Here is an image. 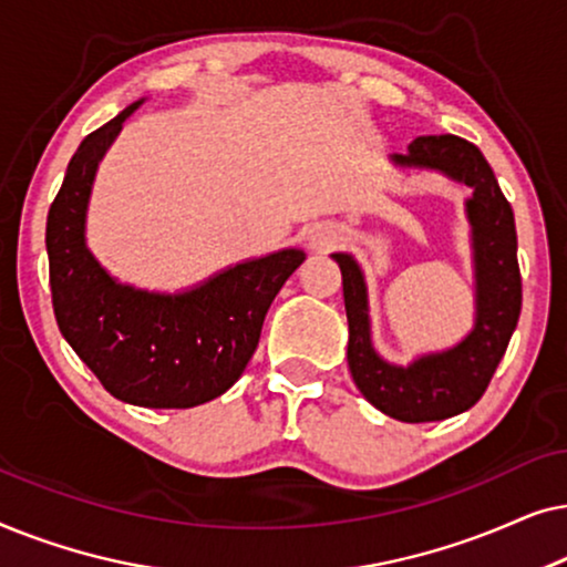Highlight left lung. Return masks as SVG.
Returning <instances> with one entry per match:
<instances>
[{"mask_svg": "<svg viewBox=\"0 0 567 567\" xmlns=\"http://www.w3.org/2000/svg\"><path fill=\"white\" fill-rule=\"evenodd\" d=\"M398 165L429 167L472 188V221L477 276L475 330L452 351L423 355L410 367H392L371 348L367 286L351 255L338 252L348 315V367L355 386L377 410L405 423L444 421L483 398L506 353L522 315V270L516 258L514 208L503 196L483 152L454 134L417 136Z\"/></svg>", "mask_w": 567, "mask_h": 567, "instance_id": "obj_1", "label": "left lung"}]
</instances>
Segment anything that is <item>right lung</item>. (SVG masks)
Segmentation results:
<instances>
[{
	"instance_id": "add662e5",
	"label": "right lung",
	"mask_w": 567,
	"mask_h": 567,
	"mask_svg": "<svg viewBox=\"0 0 567 567\" xmlns=\"http://www.w3.org/2000/svg\"><path fill=\"white\" fill-rule=\"evenodd\" d=\"M138 105L142 100L84 136L49 208L53 315L66 343L113 398L142 408H196L243 374L270 301L305 252L239 262L175 297L113 281L84 245V214L97 162Z\"/></svg>"
}]
</instances>
